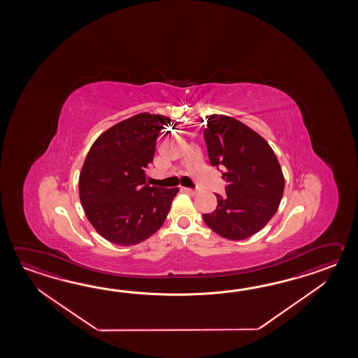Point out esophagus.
<instances>
[{
	"label": "esophagus",
	"instance_id": "obj_1",
	"mask_svg": "<svg viewBox=\"0 0 358 358\" xmlns=\"http://www.w3.org/2000/svg\"><path fill=\"white\" fill-rule=\"evenodd\" d=\"M185 192H187V193H189L192 196H196V194L199 193V189H198V188H187Z\"/></svg>",
	"mask_w": 358,
	"mask_h": 358
}]
</instances>
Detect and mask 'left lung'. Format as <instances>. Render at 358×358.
Here are the masks:
<instances>
[{
  "label": "left lung",
  "mask_w": 358,
  "mask_h": 358,
  "mask_svg": "<svg viewBox=\"0 0 358 358\" xmlns=\"http://www.w3.org/2000/svg\"><path fill=\"white\" fill-rule=\"evenodd\" d=\"M203 130L208 159L221 168L225 194L216 193L217 207L203 220L231 241L252 236L274 216L282 201L284 176L274 151L243 122L225 115L206 116Z\"/></svg>",
  "instance_id": "left-lung-1"
}]
</instances>
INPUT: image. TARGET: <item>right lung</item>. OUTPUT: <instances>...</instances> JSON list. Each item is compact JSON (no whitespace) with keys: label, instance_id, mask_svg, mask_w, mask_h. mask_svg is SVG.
<instances>
[{"label":"right lung","instance_id":"1","mask_svg":"<svg viewBox=\"0 0 358 358\" xmlns=\"http://www.w3.org/2000/svg\"><path fill=\"white\" fill-rule=\"evenodd\" d=\"M171 120L134 115L101 134L85 157L79 196L99 236L117 245H134L155 234L168 216L178 188L151 187L156 139Z\"/></svg>","mask_w":358,"mask_h":358}]
</instances>
